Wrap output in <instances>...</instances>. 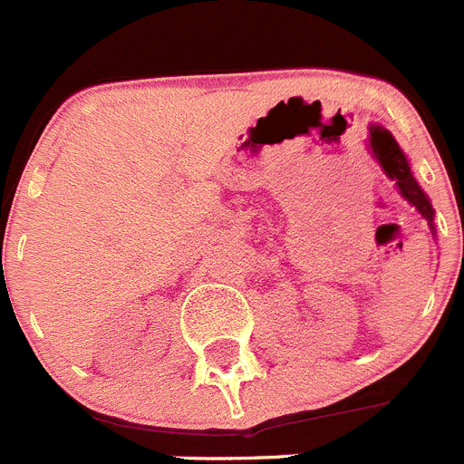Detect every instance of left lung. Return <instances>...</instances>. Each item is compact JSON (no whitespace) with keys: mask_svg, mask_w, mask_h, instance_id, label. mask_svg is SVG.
<instances>
[{"mask_svg":"<svg viewBox=\"0 0 464 464\" xmlns=\"http://www.w3.org/2000/svg\"><path fill=\"white\" fill-rule=\"evenodd\" d=\"M379 162L385 169V174L391 176V179H395L401 195L407 197L409 202H411L418 211L423 213V218H428V223L432 225V207H430L425 192L418 188L416 179H413L411 169H409L407 158H404V153L400 150V146L392 141V137L385 139V146L379 150Z\"/></svg>","mask_w":464,"mask_h":464,"instance_id":"8db88e82","label":"left lung"}]
</instances>
